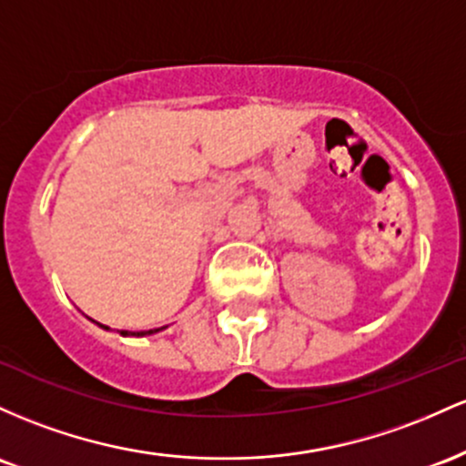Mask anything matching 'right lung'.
I'll list each match as a JSON object with an SVG mask.
<instances>
[{
	"instance_id": "obj_1",
	"label": "right lung",
	"mask_w": 466,
	"mask_h": 466,
	"mask_svg": "<svg viewBox=\"0 0 466 466\" xmlns=\"http://www.w3.org/2000/svg\"><path fill=\"white\" fill-rule=\"evenodd\" d=\"M98 326H101V323H98ZM103 330H109L107 326H101ZM167 328V326H165ZM165 328H154V330H143V332H129V330H120V334H123V337H147V334H156V332H160V330H165Z\"/></svg>"
}]
</instances>
